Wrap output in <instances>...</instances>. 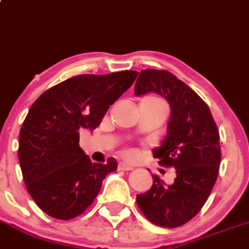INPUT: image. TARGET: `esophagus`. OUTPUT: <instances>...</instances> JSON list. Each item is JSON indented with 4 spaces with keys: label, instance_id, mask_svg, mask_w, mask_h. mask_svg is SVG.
Returning <instances> with one entry per match:
<instances>
[{
    "label": "esophagus",
    "instance_id": "esophagus-1",
    "mask_svg": "<svg viewBox=\"0 0 249 249\" xmlns=\"http://www.w3.org/2000/svg\"><path fill=\"white\" fill-rule=\"evenodd\" d=\"M119 169L120 170H133L134 168H133V166H130V164L124 163V162H120Z\"/></svg>",
    "mask_w": 249,
    "mask_h": 249
}]
</instances>
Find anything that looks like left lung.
<instances>
[{"mask_svg": "<svg viewBox=\"0 0 249 249\" xmlns=\"http://www.w3.org/2000/svg\"><path fill=\"white\" fill-rule=\"evenodd\" d=\"M134 93H155L168 101L167 135L154 149V158L177 173L172 185L153 175L152 188L136 195V202L154 225L178 227L199 213L213 189L221 161L219 130L206 102L172 72L141 71Z\"/></svg>", "mask_w": 249, "mask_h": 249, "instance_id": "left-lung-1", "label": "left lung"}]
</instances>
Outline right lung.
<instances>
[{"mask_svg":"<svg viewBox=\"0 0 249 249\" xmlns=\"http://www.w3.org/2000/svg\"><path fill=\"white\" fill-rule=\"evenodd\" d=\"M139 72L85 74L49 88L33 103L19 130L18 160L30 196L46 214L71 220L93 203L117 162L93 163L80 133L93 132Z\"/></svg>","mask_w":249,"mask_h":249,"instance_id":"add662e5","label":"right lung"}]
</instances>
